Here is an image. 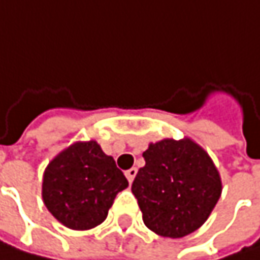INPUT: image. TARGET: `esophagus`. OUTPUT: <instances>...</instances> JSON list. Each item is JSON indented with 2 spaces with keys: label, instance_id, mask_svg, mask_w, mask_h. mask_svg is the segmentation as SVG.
Wrapping results in <instances>:
<instances>
[{
  "label": "esophagus",
  "instance_id": "esophagus-1",
  "mask_svg": "<svg viewBox=\"0 0 260 260\" xmlns=\"http://www.w3.org/2000/svg\"><path fill=\"white\" fill-rule=\"evenodd\" d=\"M125 176H126V178H128V181L132 183V181H134V178H135V176H137V168H131V170H128V171L125 173Z\"/></svg>",
  "mask_w": 260,
  "mask_h": 260
}]
</instances>
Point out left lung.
I'll return each instance as SVG.
<instances>
[{
  "mask_svg": "<svg viewBox=\"0 0 260 260\" xmlns=\"http://www.w3.org/2000/svg\"><path fill=\"white\" fill-rule=\"evenodd\" d=\"M132 193L144 224L154 234L181 238L201 228L222 193L220 174L208 153L190 138L150 143L143 153Z\"/></svg>",
  "mask_w": 260,
  "mask_h": 260,
  "instance_id": "left-lung-1",
  "label": "left lung"
}]
</instances>
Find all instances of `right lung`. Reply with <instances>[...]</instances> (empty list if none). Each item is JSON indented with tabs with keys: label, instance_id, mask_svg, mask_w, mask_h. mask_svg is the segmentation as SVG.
<instances>
[{
	"label": "right lung",
	"instance_id": "obj_1",
	"mask_svg": "<svg viewBox=\"0 0 260 260\" xmlns=\"http://www.w3.org/2000/svg\"><path fill=\"white\" fill-rule=\"evenodd\" d=\"M128 180L93 140L77 141L56 154L43 176V201L52 216L70 229L86 231L106 220Z\"/></svg>",
	"mask_w": 260,
	"mask_h": 260
}]
</instances>
